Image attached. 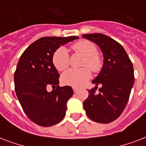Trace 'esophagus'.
I'll use <instances>...</instances> for the list:
<instances>
[{"label": "esophagus", "instance_id": "1", "mask_svg": "<svg viewBox=\"0 0 146 146\" xmlns=\"http://www.w3.org/2000/svg\"><path fill=\"white\" fill-rule=\"evenodd\" d=\"M78 88L77 87H73V92H76L78 91Z\"/></svg>", "mask_w": 146, "mask_h": 146}]
</instances>
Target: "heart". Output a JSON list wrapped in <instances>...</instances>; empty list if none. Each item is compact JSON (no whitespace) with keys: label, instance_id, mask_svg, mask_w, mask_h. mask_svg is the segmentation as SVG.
I'll return each mask as SVG.
<instances>
[{"label":"heart","instance_id":"obj_1","mask_svg":"<svg viewBox=\"0 0 146 146\" xmlns=\"http://www.w3.org/2000/svg\"><path fill=\"white\" fill-rule=\"evenodd\" d=\"M73 50L85 56L82 66L80 69L71 68L64 72L61 76L62 82L71 86H81L90 79L91 70L94 73H98L103 66V60L98 55V48L92 42L82 40L76 42L72 46ZM52 63L57 70H64L70 64V55L65 47H60L52 56Z\"/></svg>","mask_w":146,"mask_h":146}]
</instances>
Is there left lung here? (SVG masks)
<instances>
[{"instance_id": "obj_1", "label": "left lung", "mask_w": 146, "mask_h": 146, "mask_svg": "<svg viewBox=\"0 0 146 146\" xmlns=\"http://www.w3.org/2000/svg\"><path fill=\"white\" fill-rule=\"evenodd\" d=\"M100 47L104 55V64L97 77L92 81L96 86L89 90L83 102L87 116L95 122L109 123L123 113L134 84L133 63L120 43L104 34L82 35ZM100 93L96 94L97 86Z\"/></svg>"}]
</instances>
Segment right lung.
<instances>
[{
  "instance_id": "obj_1",
  "label": "right lung",
  "mask_w": 146,
  "mask_h": 146,
  "mask_svg": "<svg viewBox=\"0 0 146 146\" xmlns=\"http://www.w3.org/2000/svg\"><path fill=\"white\" fill-rule=\"evenodd\" d=\"M78 36L43 37L25 50L14 73L17 98L29 119L42 127H50L63 120L66 102L73 95L70 86H59L60 75L52 63L54 53L60 45ZM52 87L48 92L47 87Z\"/></svg>"
}]
</instances>
